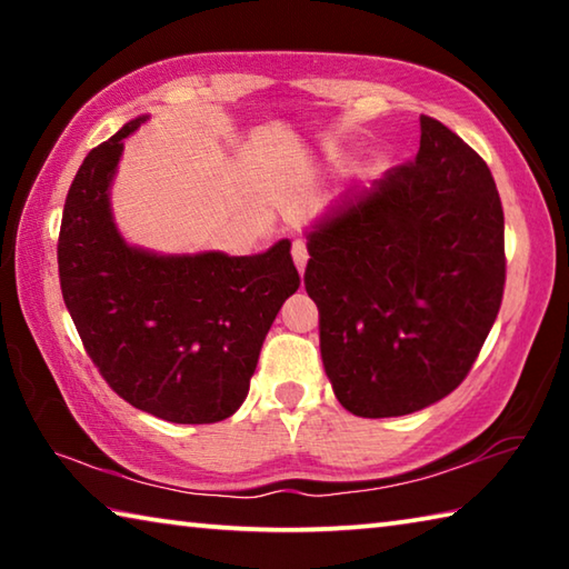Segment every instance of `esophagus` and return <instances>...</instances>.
Here are the masks:
<instances>
[{
  "label": "esophagus",
  "instance_id": "1",
  "mask_svg": "<svg viewBox=\"0 0 569 569\" xmlns=\"http://www.w3.org/2000/svg\"><path fill=\"white\" fill-rule=\"evenodd\" d=\"M291 253H293V263H296V268H298V271L303 273V268H306V263H308V246H306V240H303V238H296V240H293Z\"/></svg>",
  "mask_w": 569,
  "mask_h": 569
}]
</instances>
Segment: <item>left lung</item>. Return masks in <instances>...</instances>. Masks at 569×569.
<instances>
[{
  "label": "left lung",
  "mask_w": 569,
  "mask_h": 569,
  "mask_svg": "<svg viewBox=\"0 0 569 569\" xmlns=\"http://www.w3.org/2000/svg\"><path fill=\"white\" fill-rule=\"evenodd\" d=\"M303 283L321 359L356 417H403L455 391L505 293V213L487 162L421 114L419 152L308 233Z\"/></svg>",
  "instance_id": "obj_1"
}]
</instances>
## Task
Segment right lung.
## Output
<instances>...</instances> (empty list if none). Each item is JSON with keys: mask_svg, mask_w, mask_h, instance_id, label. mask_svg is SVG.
<instances>
[{"mask_svg": "<svg viewBox=\"0 0 569 569\" xmlns=\"http://www.w3.org/2000/svg\"><path fill=\"white\" fill-rule=\"evenodd\" d=\"M146 120L92 148L77 170L57 243L62 298L118 397L172 423H216L246 401L266 333L301 276L291 240L258 256H158L124 243L110 182L124 138Z\"/></svg>", "mask_w": 569, "mask_h": 569, "instance_id": "1", "label": "right lung"}]
</instances>
